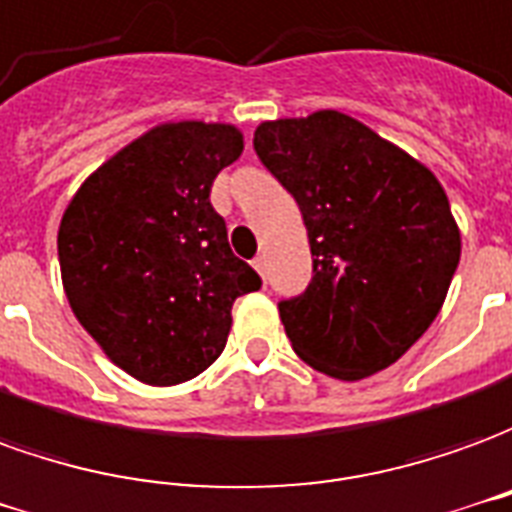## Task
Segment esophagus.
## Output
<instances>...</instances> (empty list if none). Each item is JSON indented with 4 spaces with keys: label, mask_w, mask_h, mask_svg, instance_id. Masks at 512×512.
Instances as JSON below:
<instances>
[{
    "label": "esophagus",
    "mask_w": 512,
    "mask_h": 512,
    "mask_svg": "<svg viewBox=\"0 0 512 512\" xmlns=\"http://www.w3.org/2000/svg\"><path fill=\"white\" fill-rule=\"evenodd\" d=\"M253 267H256V273L264 278V256H256V259H253Z\"/></svg>",
    "instance_id": "esophagus-1"
}]
</instances>
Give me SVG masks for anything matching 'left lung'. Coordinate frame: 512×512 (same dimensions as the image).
I'll list each match as a JSON object with an SVG mask.
<instances>
[{
    "mask_svg": "<svg viewBox=\"0 0 512 512\" xmlns=\"http://www.w3.org/2000/svg\"><path fill=\"white\" fill-rule=\"evenodd\" d=\"M253 151L300 206L311 281L278 300L295 353L339 380L391 366L436 320L460 234L430 170L336 110L262 123Z\"/></svg>",
    "mask_w": 512,
    "mask_h": 512,
    "instance_id": "1",
    "label": "left lung"
}]
</instances>
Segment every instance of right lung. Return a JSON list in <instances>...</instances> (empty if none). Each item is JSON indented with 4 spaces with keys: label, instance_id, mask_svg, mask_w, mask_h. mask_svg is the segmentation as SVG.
I'll return each mask as SVG.
<instances>
[{
    "label": "right lung",
    "instance_id": "add662e5",
    "mask_svg": "<svg viewBox=\"0 0 512 512\" xmlns=\"http://www.w3.org/2000/svg\"><path fill=\"white\" fill-rule=\"evenodd\" d=\"M239 154L234 126L165 123L104 162L65 209L57 253L68 303L101 350L148 386L215 364L234 300L262 289L209 201Z\"/></svg>",
    "mask_w": 512,
    "mask_h": 512
}]
</instances>
